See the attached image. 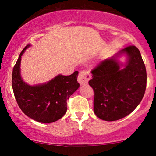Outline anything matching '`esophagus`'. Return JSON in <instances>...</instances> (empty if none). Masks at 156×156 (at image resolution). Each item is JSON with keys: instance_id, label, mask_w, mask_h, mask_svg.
I'll return each instance as SVG.
<instances>
[{"instance_id": "34e87169", "label": "esophagus", "mask_w": 156, "mask_h": 156, "mask_svg": "<svg viewBox=\"0 0 156 156\" xmlns=\"http://www.w3.org/2000/svg\"><path fill=\"white\" fill-rule=\"evenodd\" d=\"M91 78V76L89 75V73L87 71H80L79 75H78V83H79L80 85H85V84L88 83L89 79Z\"/></svg>"}]
</instances>
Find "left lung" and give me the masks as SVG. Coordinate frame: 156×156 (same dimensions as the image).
Returning a JSON list of instances; mask_svg holds the SVG:
<instances>
[{"label": "left lung", "instance_id": "obj_1", "mask_svg": "<svg viewBox=\"0 0 156 156\" xmlns=\"http://www.w3.org/2000/svg\"><path fill=\"white\" fill-rule=\"evenodd\" d=\"M125 56V63L119 58ZM89 84L94 92V112L100 119L115 121L130 114L140 103L147 84L146 68L135 46L121 50L92 70Z\"/></svg>", "mask_w": 156, "mask_h": 156}]
</instances>
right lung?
<instances>
[{
    "label": "right lung",
    "instance_id": "right-lung-1",
    "mask_svg": "<svg viewBox=\"0 0 156 156\" xmlns=\"http://www.w3.org/2000/svg\"><path fill=\"white\" fill-rule=\"evenodd\" d=\"M28 44L23 50L12 71V88L17 104L23 112L34 120L51 123L61 119L67 112V101L79 88L78 72L70 76L58 75L49 81L30 85L23 80L21 58Z\"/></svg>",
    "mask_w": 156,
    "mask_h": 156
}]
</instances>
